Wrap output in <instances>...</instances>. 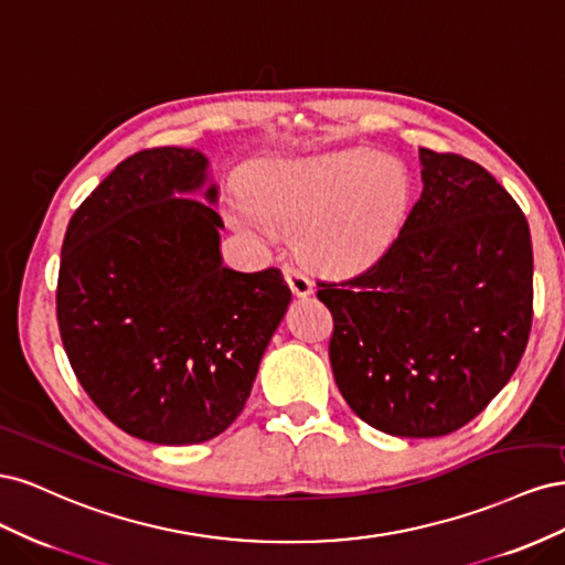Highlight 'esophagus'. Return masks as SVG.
Returning <instances> with one entry per match:
<instances>
[{
	"label": "esophagus",
	"mask_w": 565,
	"mask_h": 565,
	"mask_svg": "<svg viewBox=\"0 0 565 565\" xmlns=\"http://www.w3.org/2000/svg\"><path fill=\"white\" fill-rule=\"evenodd\" d=\"M282 276H285L289 289H292L297 297H309L313 292V282L309 280V276H306L303 270H299L295 266H282Z\"/></svg>",
	"instance_id": "obj_1"
}]
</instances>
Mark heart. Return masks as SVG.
Instances as JSON below:
<instances>
[{"mask_svg": "<svg viewBox=\"0 0 565 565\" xmlns=\"http://www.w3.org/2000/svg\"><path fill=\"white\" fill-rule=\"evenodd\" d=\"M409 200L405 169L367 150L270 160L226 200L231 226L259 241L299 228V247L322 268L370 264L396 235Z\"/></svg>", "mask_w": 565, "mask_h": 565, "instance_id": "obj_1", "label": "heart"}]
</instances>
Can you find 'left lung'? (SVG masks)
I'll return each mask as SVG.
<instances>
[{
	"instance_id": "8db88e82",
	"label": "left lung",
	"mask_w": 565,
	"mask_h": 565,
	"mask_svg": "<svg viewBox=\"0 0 565 565\" xmlns=\"http://www.w3.org/2000/svg\"><path fill=\"white\" fill-rule=\"evenodd\" d=\"M422 195L358 276L318 282L341 396L374 429L436 438L483 413L533 322L525 214L481 164L419 148Z\"/></svg>"
}]
</instances>
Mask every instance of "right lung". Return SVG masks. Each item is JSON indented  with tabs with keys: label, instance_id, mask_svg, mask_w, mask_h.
Wrapping results in <instances>:
<instances>
[{
	"label": "right lung",
	"instance_id": "right-lung-1",
	"mask_svg": "<svg viewBox=\"0 0 565 565\" xmlns=\"http://www.w3.org/2000/svg\"><path fill=\"white\" fill-rule=\"evenodd\" d=\"M210 160L148 148L119 162L65 231L56 287L63 349L115 426L193 446L243 413L292 299L282 273L224 266Z\"/></svg>",
	"mask_w": 565,
	"mask_h": 565
}]
</instances>
